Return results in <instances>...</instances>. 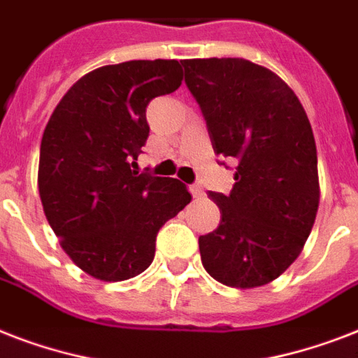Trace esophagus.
<instances>
[{
    "mask_svg": "<svg viewBox=\"0 0 358 358\" xmlns=\"http://www.w3.org/2000/svg\"><path fill=\"white\" fill-rule=\"evenodd\" d=\"M189 191H191V195L195 196V199H202V196L206 195L201 185H189Z\"/></svg>",
    "mask_w": 358,
    "mask_h": 358,
    "instance_id": "34e87169",
    "label": "esophagus"
}]
</instances>
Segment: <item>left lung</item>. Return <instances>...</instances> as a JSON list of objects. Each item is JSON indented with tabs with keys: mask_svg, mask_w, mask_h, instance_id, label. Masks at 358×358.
I'll use <instances>...</instances> for the list:
<instances>
[{
	"mask_svg": "<svg viewBox=\"0 0 358 358\" xmlns=\"http://www.w3.org/2000/svg\"><path fill=\"white\" fill-rule=\"evenodd\" d=\"M185 83L213 152L238 162L230 195L210 193L221 223L199 238L202 266L230 288H258L301 255L320 206L316 141L299 98L262 64L185 59Z\"/></svg>",
	"mask_w": 358,
	"mask_h": 358,
	"instance_id": "1",
	"label": "left lung"
}]
</instances>
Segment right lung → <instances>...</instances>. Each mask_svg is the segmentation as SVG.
Returning <instances> with one entry per match:
<instances>
[{"label":"right lung","instance_id":"right-lung-1","mask_svg":"<svg viewBox=\"0 0 358 358\" xmlns=\"http://www.w3.org/2000/svg\"><path fill=\"white\" fill-rule=\"evenodd\" d=\"M176 59L126 61L76 81L48 120L38 193L50 227L87 275L119 282L150 266L156 236L191 202L185 184L137 171L146 106L182 85Z\"/></svg>","mask_w":358,"mask_h":358}]
</instances>
